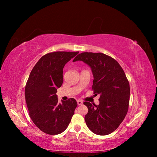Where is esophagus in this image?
Wrapping results in <instances>:
<instances>
[{
	"instance_id": "34e87169",
	"label": "esophagus",
	"mask_w": 157,
	"mask_h": 157,
	"mask_svg": "<svg viewBox=\"0 0 157 157\" xmlns=\"http://www.w3.org/2000/svg\"><path fill=\"white\" fill-rule=\"evenodd\" d=\"M77 103H78V105H82L83 102V101H81V100H78L77 101Z\"/></svg>"
}]
</instances>
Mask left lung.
<instances>
[{
    "label": "left lung",
    "instance_id": "left-lung-1",
    "mask_svg": "<svg viewBox=\"0 0 157 157\" xmlns=\"http://www.w3.org/2000/svg\"><path fill=\"white\" fill-rule=\"evenodd\" d=\"M83 61L92 69L94 79L92 89L95 95H100L99 104H83L88 111L85 120L88 128L100 136L112 133L120 126L128 112L130 85L118 62L102 53L83 52L73 62Z\"/></svg>",
    "mask_w": 157,
    "mask_h": 157
}]
</instances>
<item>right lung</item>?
Returning a JSON list of instances; mask_svg holds the SVG:
<instances>
[{
	"mask_svg": "<svg viewBox=\"0 0 157 157\" xmlns=\"http://www.w3.org/2000/svg\"><path fill=\"white\" fill-rule=\"evenodd\" d=\"M78 53H48L39 60L29 75L25 88L29 113L36 126L47 134L63 132L78 105L73 98L59 104L56 93L63 83L65 65Z\"/></svg>",
	"mask_w": 157,
	"mask_h": 157,
	"instance_id": "1",
	"label": "right lung"
}]
</instances>
